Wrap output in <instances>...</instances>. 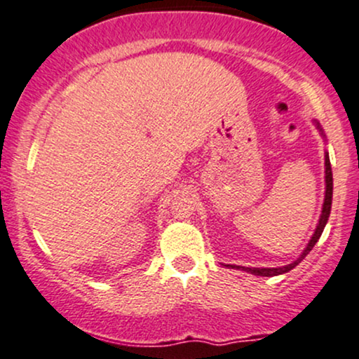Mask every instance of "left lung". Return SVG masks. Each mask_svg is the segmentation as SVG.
Masks as SVG:
<instances>
[{
    "mask_svg": "<svg viewBox=\"0 0 359 359\" xmlns=\"http://www.w3.org/2000/svg\"><path fill=\"white\" fill-rule=\"evenodd\" d=\"M313 123H316V127L319 128V132L322 134V137L325 139L324 135V130H322L320 123L317 122V120H313ZM325 159V195H324V205H322V212H320V217H319V224H317L316 231H313L312 237H310L307 248L304 249V252L297 257L295 261H292V263L287 264V266H280V268H245V266H236V264H225L227 268H236V269H243V271H248L251 273V275H256V276H278V275H283V273H288L290 269H293L297 266V264L302 263V259H304L305 256L309 255L310 251H312V248L316 245L317 241H319V237L322 236V232H324V227L325 224H327L329 220V215H331V205H332V169H331V161H329V152H325L324 156Z\"/></svg>",
    "mask_w": 359,
    "mask_h": 359,
    "instance_id": "1",
    "label": "left lung"
}]
</instances>
